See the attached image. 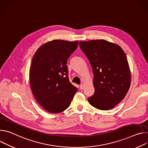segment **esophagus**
I'll list each match as a JSON object with an SVG mask.
<instances>
[{
    "instance_id": "obj_1",
    "label": "esophagus",
    "mask_w": 148,
    "mask_h": 148,
    "mask_svg": "<svg viewBox=\"0 0 148 148\" xmlns=\"http://www.w3.org/2000/svg\"><path fill=\"white\" fill-rule=\"evenodd\" d=\"M80 89H84V85L83 84L80 85Z\"/></svg>"
}]
</instances>
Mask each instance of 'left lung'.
I'll list each match as a JSON object with an SVG mask.
<instances>
[{
	"label": "left lung",
	"instance_id": "obj_1",
	"mask_svg": "<svg viewBox=\"0 0 148 148\" xmlns=\"http://www.w3.org/2000/svg\"><path fill=\"white\" fill-rule=\"evenodd\" d=\"M81 50L87 56L94 75L95 93L88 98L93 107L109 110L125 97L130 85L131 75L123 49L107 40L79 42Z\"/></svg>",
	"mask_w": 148,
	"mask_h": 148
}]
</instances>
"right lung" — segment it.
<instances>
[{
	"mask_svg": "<svg viewBox=\"0 0 148 148\" xmlns=\"http://www.w3.org/2000/svg\"><path fill=\"white\" fill-rule=\"evenodd\" d=\"M78 41L53 40L35 52L30 68L29 82L35 99L48 112L66 109L77 89L69 81L67 60L76 50Z\"/></svg>",
	"mask_w": 148,
	"mask_h": 148,
	"instance_id": "1",
	"label": "right lung"
}]
</instances>
